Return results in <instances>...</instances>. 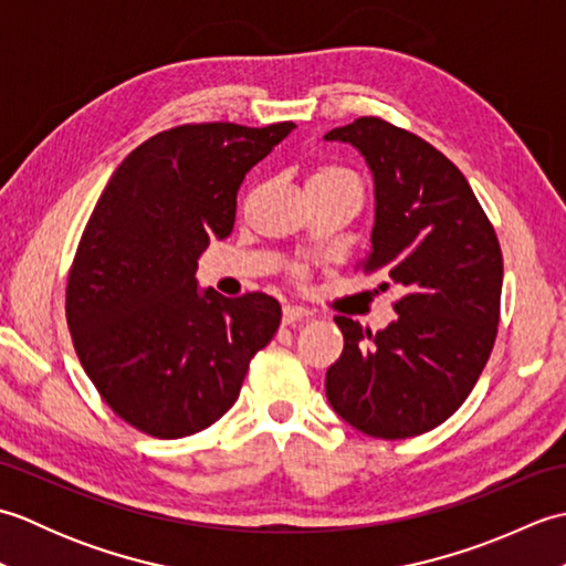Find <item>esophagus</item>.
<instances>
[{
    "instance_id": "esophagus-1",
    "label": "esophagus",
    "mask_w": 566,
    "mask_h": 566,
    "mask_svg": "<svg viewBox=\"0 0 566 566\" xmlns=\"http://www.w3.org/2000/svg\"><path fill=\"white\" fill-rule=\"evenodd\" d=\"M311 318V311H306L304 306H284L282 311V321L284 326H294V323H304Z\"/></svg>"
}]
</instances>
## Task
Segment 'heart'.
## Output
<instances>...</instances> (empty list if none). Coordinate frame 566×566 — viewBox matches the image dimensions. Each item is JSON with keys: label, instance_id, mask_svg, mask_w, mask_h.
Instances as JSON below:
<instances>
[{"label": "heart", "instance_id": "obj_1", "mask_svg": "<svg viewBox=\"0 0 566 566\" xmlns=\"http://www.w3.org/2000/svg\"><path fill=\"white\" fill-rule=\"evenodd\" d=\"M308 185H333V187H345V189H353L355 195L363 197V185H359V179L355 172L345 170V167L338 165H323L318 170L311 175Z\"/></svg>", "mask_w": 566, "mask_h": 566}]
</instances>
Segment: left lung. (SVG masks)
<instances>
[{"label": "left lung", "mask_w": 566, "mask_h": 566, "mask_svg": "<svg viewBox=\"0 0 566 566\" xmlns=\"http://www.w3.org/2000/svg\"><path fill=\"white\" fill-rule=\"evenodd\" d=\"M375 177V228L359 272L396 286L399 314L371 333L335 316L343 355L326 371L333 411L371 438L401 440L444 423L494 350L503 258L464 175L440 150L377 116L328 130Z\"/></svg>", "instance_id": "obj_1"}]
</instances>
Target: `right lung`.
<instances>
[{
	"label": "right lung",
	"instance_id": "obj_1",
	"mask_svg": "<svg viewBox=\"0 0 566 566\" xmlns=\"http://www.w3.org/2000/svg\"><path fill=\"white\" fill-rule=\"evenodd\" d=\"M294 128H167L116 167L84 226L65 292L72 345L112 411L150 438L216 423L280 328L276 298L199 292L195 274L211 238L231 235L245 172Z\"/></svg>",
	"mask_w": 566,
	"mask_h": 566
}]
</instances>
